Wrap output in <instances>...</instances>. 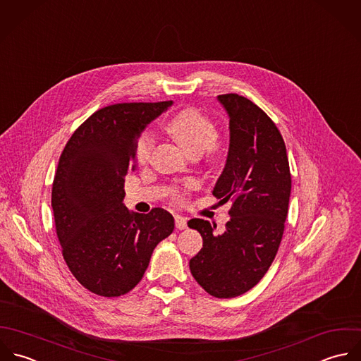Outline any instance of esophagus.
Segmentation results:
<instances>
[{
    "label": "esophagus",
    "mask_w": 361,
    "mask_h": 361,
    "mask_svg": "<svg viewBox=\"0 0 361 361\" xmlns=\"http://www.w3.org/2000/svg\"><path fill=\"white\" fill-rule=\"evenodd\" d=\"M175 227L178 230H185L188 227V219L185 217H180V216H176L175 217Z\"/></svg>",
    "instance_id": "1"
}]
</instances>
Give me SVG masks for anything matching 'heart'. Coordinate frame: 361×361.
I'll return each mask as SVG.
<instances>
[{
  "label": "heart",
  "mask_w": 361,
  "mask_h": 361,
  "mask_svg": "<svg viewBox=\"0 0 361 361\" xmlns=\"http://www.w3.org/2000/svg\"><path fill=\"white\" fill-rule=\"evenodd\" d=\"M166 131L180 144V147L192 155L202 152L209 162H216L221 157V144L216 140L217 126L207 115L197 109L186 108L175 114L165 123ZM154 138L149 133H142L137 141V159L145 162L152 151ZM195 182L189 180L185 188L190 189ZM178 199L182 197L179 189L173 190Z\"/></svg>",
  "instance_id": "1"
}]
</instances>
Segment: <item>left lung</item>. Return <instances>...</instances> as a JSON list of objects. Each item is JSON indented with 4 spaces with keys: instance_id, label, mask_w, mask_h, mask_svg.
Returning <instances> with one entry per match:
<instances>
[{
    "instance_id": "obj_1",
    "label": "left lung",
    "mask_w": 361,
    "mask_h": 361,
    "mask_svg": "<svg viewBox=\"0 0 361 361\" xmlns=\"http://www.w3.org/2000/svg\"><path fill=\"white\" fill-rule=\"evenodd\" d=\"M230 118L227 164L213 195L233 202L230 221L216 233L207 220L193 219L203 247L189 262L196 281L213 297L249 291L269 270L284 233L291 175L284 140L273 121L238 94L219 95Z\"/></svg>"
}]
</instances>
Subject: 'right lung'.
<instances>
[{
  "label": "right lung",
  "instance_id": "obj_1",
  "mask_svg": "<svg viewBox=\"0 0 361 361\" xmlns=\"http://www.w3.org/2000/svg\"><path fill=\"white\" fill-rule=\"evenodd\" d=\"M172 101L109 105L84 121L66 144L53 180L51 207L63 257L91 293L119 297L144 276L155 246L173 231V217L124 204V178L135 169L137 141Z\"/></svg>",
  "mask_w": 361,
  "mask_h": 361
}]
</instances>
